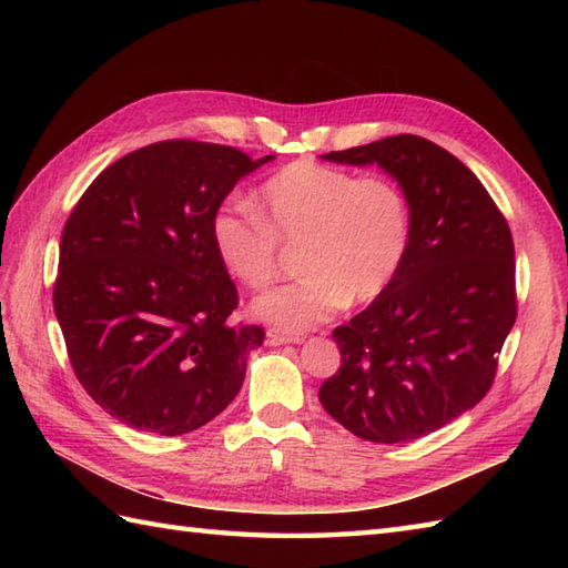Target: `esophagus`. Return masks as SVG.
Instances as JSON below:
<instances>
[{
  "label": "esophagus",
  "instance_id": "1",
  "mask_svg": "<svg viewBox=\"0 0 568 568\" xmlns=\"http://www.w3.org/2000/svg\"><path fill=\"white\" fill-rule=\"evenodd\" d=\"M305 336L303 334H291V332H283V329H268V342L271 344H300Z\"/></svg>",
  "mask_w": 568,
  "mask_h": 568
}]
</instances>
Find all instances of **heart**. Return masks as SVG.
I'll return each instance as SVG.
<instances>
[{"label":"heart","instance_id":"obj_1","mask_svg":"<svg viewBox=\"0 0 568 568\" xmlns=\"http://www.w3.org/2000/svg\"><path fill=\"white\" fill-rule=\"evenodd\" d=\"M210 234L224 268L251 291L281 275L283 246H300L305 275L253 303L261 320L300 332L334 317L348 300L371 303L388 291L407 258L413 207L390 178L303 159L265 180L258 210L226 197Z\"/></svg>","mask_w":568,"mask_h":568}]
</instances>
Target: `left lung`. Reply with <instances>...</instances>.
Instances as JSON below:
<instances>
[{
  "instance_id": "obj_1",
  "label": "left lung",
  "mask_w": 568,
  "mask_h": 568,
  "mask_svg": "<svg viewBox=\"0 0 568 568\" xmlns=\"http://www.w3.org/2000/svg\"><path fill=\"white\" fill-rule=\"evenodd\" d=\"M400 180L413 239L381 297L332 332L342 364L320 403L358 439L413 442L486 397L517 317L515 246L484 183L446 149L415 134L332 151Z\"/></svg>"
}]
</instances>
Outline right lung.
Instances as JSON below:
<instances>
[{
  "label": "right lung",
  "instance_id": "right-lung-1",
  "mask_svg": "<svg viewBox=\"0 0 568 568\" xmlns=\"http://www.w3.org/2000/svg\"><path fill=\"white\" fill-rule=\"evenodd\" d=\"M273 155L168 139L92 180L60 239L53 310L80 385L124 425L178 437L234 400L258 324H232L239 291L210 222L239 178Z\"/></svg>",
  "mask_w": 568,
  "mask_h": 568
}]
</instances>
